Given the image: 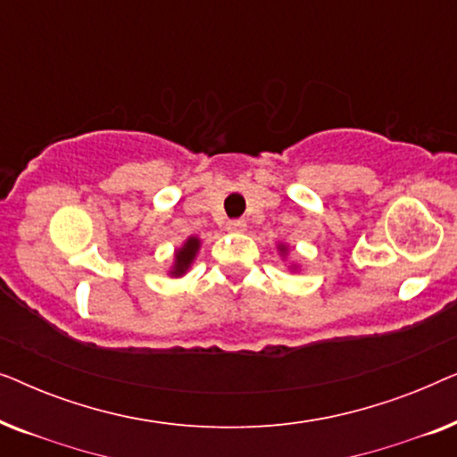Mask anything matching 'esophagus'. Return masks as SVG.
<instances>
[{
	"instance_id": "obj_1",
	"label": "esophagus",
	"mask_w": 457,
	"mask_h": 457,
	"mask_svg": "<svg viewBox=\"0 0 457 457\" xmlns=\"http://www.w3.org/2000/svg\"><path fill=\"white\" fill-rule=\"evenodd\" d=\"M227 228L230 230V233H243V230L247 228V224H245V220H241V218H237V220L227 222Z\"/></svg>"
}]
</instances>
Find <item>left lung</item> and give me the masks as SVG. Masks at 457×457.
Instances as JSON below:
<instances>
[{"instance_id":"left-lung-1","label":"left lung","mask_w":457,"mask_h":457,"mask_svg":"<svg viewBox=\"0 0 457 457\" xmlns=\"http://www.w3.org/2000/svg\"><path fill=\"white\" fill-rule=\"evenodd\" d=\"M278 253L280 255H287V253H289V247H287V243H278ZM291 270H297V266H291Z\"/></svg>"}]
</instances>
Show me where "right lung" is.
Segmentation results:
<instances>
[{"mask_svg":"<svg viewBox=\"0 0 457 457\" xmlns=\"http://www.w3.org/2000/svg\"><path fill=\"white\" fill-rule=\"evenodd\" d=\"M199 247H202V241H199L197 237H189V239H187L183 245L174 252V262H172V268L168 270V274L174 278L183 277V274L191 268L193 260H195Z\"/></svg>","mask_w":457,"mask_h":457,"instance_id":"obj_1","label":"right lung"}]
</instances>
